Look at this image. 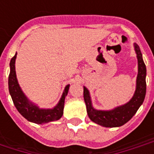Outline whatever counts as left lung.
I'll return each instance as SVG.
<instances>
[{"instance_id":"left-lung-1","label":"left lung","mask_w":154,"mask_h":154,"mask_svg":"<svg viewBox=\"0 0 154 154\" xmlns=\"http://www.w3.org/2000/svg\"><path fill=\"white\" fill-rule=\"evenodd\" d=\"M136 57L138 59V75L136 79V88L132 98L122 106L112 110H97L92 106L90 91L83 87L84 100L87 106L88 117L91 121L106 128H113L124 125L135 115L141 106L146 95V66L143 60V56L139 45L134 44Z\"/></svg>"}]
</instances>
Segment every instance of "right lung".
I'll return each instance as SVG.
<instances>
[{
    "label": "right lung",
    "mask_w": 154,
    "mask_h": 154,
    "mask_svg": "<svg viewBox=\"0 0 154 154\" xmlns=\"http://www.w3.org/2000/svg\"><path fill=\"white\" fill-rule=\"evenodd\" d=\"M15 54L10 63V75L8 79V86L10 95L12 98L15 106L23 117H25L29 122L43 125L46 123L55 121L59 119L63 115L64 101L67 97L70 85H67L64 88L58 103L52 109H41L39 107L28 99L25 94L21 90L16 77L15 72Z\"/></svg>",
    "instance_id": "right-lung-1"
}]
</instances>
